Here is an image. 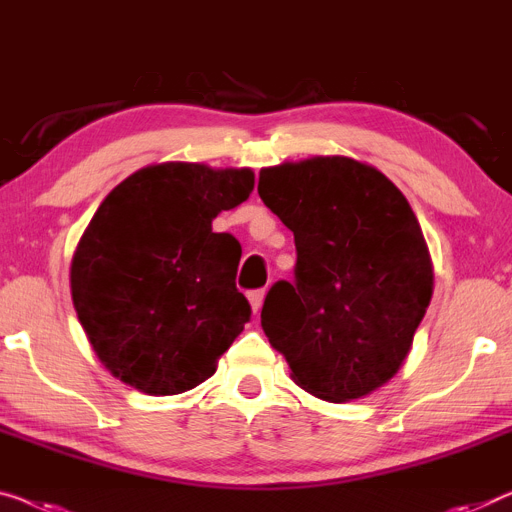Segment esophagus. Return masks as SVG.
I'll return each instance as SVG.
<instances>
[{
  "label": "esophagus",
  "instance_id": "34e87169",
  "mask_svg": "<svg viewBox=\"0 0 512 512\" xmlns=\"http://www.w3.org/2000/svg\"><path fill=\"white\" fill-rule=\"evenodd\" d=\"M264 294H266V289H255V292H250V294H248L250 308H253L255 315L259 312V308H262V303H264Z\"/></svg>",
  "mask_w": 512,
  "mask_h": 512
}]
</instances>
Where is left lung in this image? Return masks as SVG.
<instances>
[{
	"label": "left lung",
	"instance_id": "obj_1",
	"mask_svg": "<svg viewBox=\"0 0 512 512\" xmlns=\"http://www.w3.org/2000/svg\"><path fill=\"white\" fill-rule=\"evenodd\" d=\"M257 193L296 243L294 282L264 299L266 338L303 391L365 398L400 370L432 299L416 213L377 167L347 156L264 167Z\"/></svg>",
	"mask_w": 512,
	"mask_h": 512
}]
</instances>
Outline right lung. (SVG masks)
<instances>
[{
	"label": "right lung",
	"mask_w": 512,
	"mask_h": 512,
	"mask_svg": "<svg viewBox=\"0 0 512 512\" xmlns=\"http://www.w3.org/2000/svg\"><path fill=\"white\" fill-rule=\"evenodd\" d=\"M250 167L160 163L101 202L71 262V294L96 356L147 395L190 391L216 372L250 319L236 289L241 246L211 230L246 202Z\"/></svg>",
	"instance_id": "1"
}]
</instances>
